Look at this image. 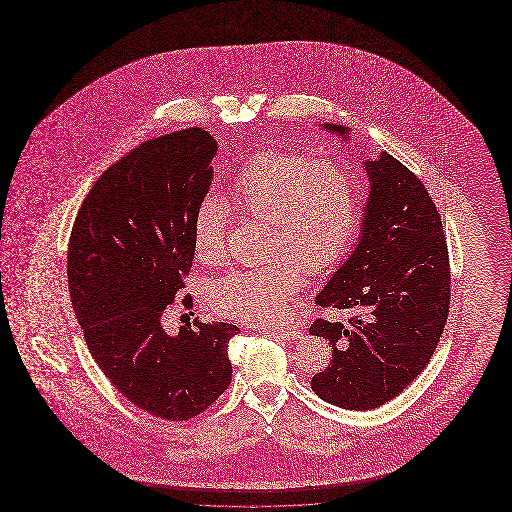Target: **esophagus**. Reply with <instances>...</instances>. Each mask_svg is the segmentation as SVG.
<instances>
[{
    "label": "esophagus",
    "instance_id": "1",
    "mask_svg": "<svg viewBox=\"0 0 512 512\" xmlns=\"http://www.w3.org/2000/svg\"><path fill=\"white\" fill-rule=\"evenodd\" d=\"M265 334H274L280 340L292 341L299 340L303 334L297 328H261Z\"/></svg>",
    "mask_w": 512,
    "mask_h": 512
}]
</instances>
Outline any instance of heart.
I'll return each instance as SVG.
<instances>
[{"mask_svg": "<svg viewBox=\"0 0 512 512\" xmlns=\"http://www.w3.org/2000/svg\"><path fill=\"white\" fill-rule=\"evenodd\" d=\"M228 203L270 220V251L261 265L234 268L211 286L213 307L245 322H274L303 284L305 267H332L359 224V188L353 171L336 159L265 149L238 171ZM195 257L207 265L224 255L222 213L203 203L194 219Z\"/></svg>", "mask_w": 512, "mask_h": 512, "instance_id": "obj_1", "label": "heart"}]
</instances>
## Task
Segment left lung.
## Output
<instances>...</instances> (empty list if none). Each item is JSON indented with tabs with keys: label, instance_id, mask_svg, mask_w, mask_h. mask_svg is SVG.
<instances>
[{
	"label": "left lung",
	"instance_id": "1",
	"mask_svg": "<svg viewBox=\"0 0 512 512\" xmlns=\"http://www.w3.org/2000/svg\"><path fill=\"white\" fill-rule=\"evenodd\" d=\"M349 140V128L322 124ZM361 232L315 301L349 309L347 324L318 318L309 332L332 345L311 380L320 399L349 411L397 397L428 365L449 313V255L438 209L424 184L390 153L365 159Z\"/></svg>",
	"mask_w": 512,
	"mask_h": 512
}]
</instances>
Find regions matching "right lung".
I'll return each mask as SVG.
<instances>
[{"instance_id": "obj_1", "label": "right lung", "mask_w": 512, "mask_h": 512, "mask_svg": "<svg viewBox=\"0 0 512 512\" xmlns=\"http://www.w3.org/2000/svg\"><path fill=\"white\" fill-rule=\"evenodd\" d=\"M217 149L203 128L136 147L99 176L69 242L71 303L92 357L130 403L165 420L203 413L232 380L228 341L238 326L163 328L192 268L194 219Z\"/></svg>"}]
</instances>
